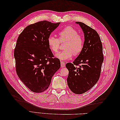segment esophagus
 <instances>
[{
	"label": "esophagus",
	"instance_id": "esophagus-1",
	"mask_svg": "<svg viewBox=\"0 0 120 120\" xmlns=\"http://www.w3.org/2000/svg\"><path fill=\"white\" fill-rule=\"evenodd\" d=\"M60 64H61V68H64L65 67V63L63 61H60Z\"/></svg>",
	"mask_w": 120,
	"mask_h": 120
}]
</instances>
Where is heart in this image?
<instances>
[{
	"mask_svg": "<svg viewBox=\"0 0 120 120\" xmlns=\"http://www.w3.org/2000/svg\"><path fill=\"white\" fill-rule=\"evenodd\" d=\"M59 38L49 36L48 39V45L50 49L54 53L59 51L60 42L66 41L64 45V50L56 55V57L61 60H68L74 54L78 56L81 53L84 46V39L78 34L75 29L67 26L59 33Z\"/></svg>",
	"mask_w": 120,
	"mask_h": 120,
	"instance_id": "1",
	"label": "heart"
}]
</instances>
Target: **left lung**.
Segmentation results:
<instances>
[{
    "instance_id": "left-lung-1",
    "label": "left lung",
    "mask_w": 120,
    "mask_h": 120,
    "mask_svg": "<svg viewBox=\"0 0 120 120\" xmlns=\"http://www.w3.org/2000/svg\"><path fill=\"white\" fill-rule=\"evenodd\" d=\"M75 23L79 24L84 33V46L73 63L66 65L69 71L67 82L74 93L82 94L99 80L104 56L102 43L97 32L84 23Z\"/></svg>"
}]
</instances>
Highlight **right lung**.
<instances>
[{
    "label": "right lung",
    "mask_w": 120,
    "mask_h": 120,
    "mask_svg": "<svg viewBox=\"0 0 120 120\" xmlns=\"http://www.w3.org/2000/svg\"><path fill=\"white\" fill-rule=\"evenodd\" d=\"M60 22L43 20L28 25L19 36L14 56L18 77L32 92L42 93L48 89L52 78L60 67L54 57L48 39Z\"/></svg>",
    "instance_id": "right-lung-1"
}]
</instances>
